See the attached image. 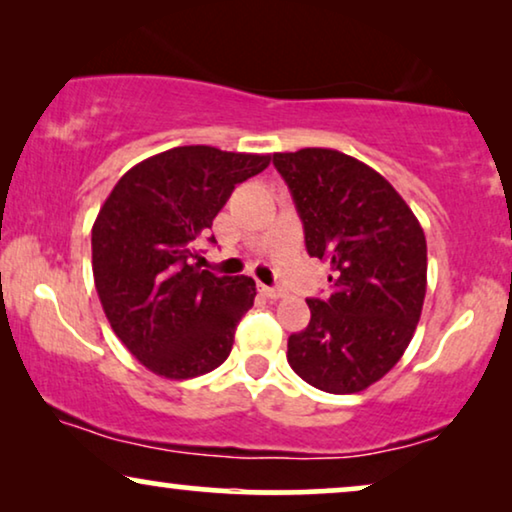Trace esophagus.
I'll return each instance as SVG.
<instances>
[{
  "label": "esophagus",
  "instance_id": "obj_1",
  "mask_svg": "<svg viewBox=\"0 0 512 512\" xmlns=\"http://www.w3.org/2000/svg\"><path fill=\"white\" fill-rule=\"evenodd\" d=\"M260 292H262L264 297H269V299H281L283 297V290L271 288V285H260Z\"/></svg>",
  "mask_w": 512,
  "mask_h": 512
}]
</instances>
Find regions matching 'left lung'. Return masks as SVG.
I'll return each mask as SVG.
<instances>
[{
  "instance_id": "1",
  "label": "left lung",
  "mask_w": 512,
  "mask_h": 512,
  "mask_svg": "<svg viewBox=\"0 0 512 512\" xmlns=\"http://www.w3.org/2000/svg\"><path fill=\"white\" fill-rule=\"evenodd\" d=\"M304 224L306 252L330 264L325 299L288 339V363L325 393H358L403 358L426 297V236L391 182L337 149L274 154Z\"/></svg>"
}]
</instances>
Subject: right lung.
I'll list each match as a JSON object with an SVG mask.
<instances>
[{
  "mask_svg": "<svg viewBox=\"0 0 512 512\" xmlns=\"http://www.w3.org/2000/svg\"><path fill=\"white\" fill-rule=\"evenodd\" d=\"M269 161V154L208 145L173 147L128 170L95 217L100 304L114 335L159 377H199L231 353L238 320L255 302V281L192 264L194 245L236 185Z\"/></svg>",
  "mask_w": 512,
  "mask_h": 512,
  "instance_id": "add662e5",
  "label": "right lung"
}]
</instances>
